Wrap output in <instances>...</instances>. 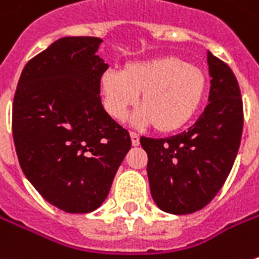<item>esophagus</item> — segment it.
I'll use <instances>...</instances> for the list:
<instances>
[{
	"label": "esophagus",
	"instance_id": "34e87169",
	"mask_svg": "<svg viewBox=\"0 0 259 259\" xmlns=\"http://www.w3.org/2000/svg\"><path fill=\"white\" fill-rule=\"evenodd\" d=\"M130 138H132V145H133V146H138V145H139V135H138V133L130 132Z\"/></svg>",
	"mask_w": 259,
	"mask_h": 259
}]
</instances>
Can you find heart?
Here are the masks:
<instances>
[{
	"mask_svg": "<svg viewBox=\"0 0 259 259\" xmlns=\"http://www.w3.org/2000/svg\"><path fill=\"white\" fill-rule=\"evenodd\" d=\"M100 88L110 117L123 121L141 94L142 108L133 121L171 133L183 129L196 116L206 96L207 79L196 65L177 56H161L126 63L121 72L106 71Z\"/></svg>",
	"mask_w": 259,
	"mask_h": 259,
	"instance_id": "heart-1",
	"label": "heart"
}]
</instances>
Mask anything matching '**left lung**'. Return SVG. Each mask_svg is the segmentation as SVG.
Wrapping results in <instances>:
<instances>
[{
  "mask_svg": "<svg viewBox=\"0 0 259 259\" xmlns=\"http://www.w3.org/2000/svg\"><path fill=\"white\" fill-rule=\"evenodd\" d=\"M207 62L210 103L196 123L166 139L141 138L152 198L166 213L188 214L207 206L225 184L241 145L243 106L236 76L210 52Z\"/></svg>",
  "mask_w": 259,
  "mask_h": 259,
  "instance_id": "left-lung-1",
  "label": "left lung"
}]
</instances>
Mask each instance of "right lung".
<instances>
[{"label":"right lung","instance_id":"obj_1","mask_svg":"<svg viewBox=\"0 0 259 259\" xmlns=\"http://www.w3.org/2000/svg\"><path fill=\"white\" fill-rule=\"evenodd\" d=\"M103 40L62 37L31 58L13 101V138L27 180L52 206L88 213L103 204L132 146L101 104Z\"/></svg>","mask_w":259,"mask_h":259}]
</instances>
